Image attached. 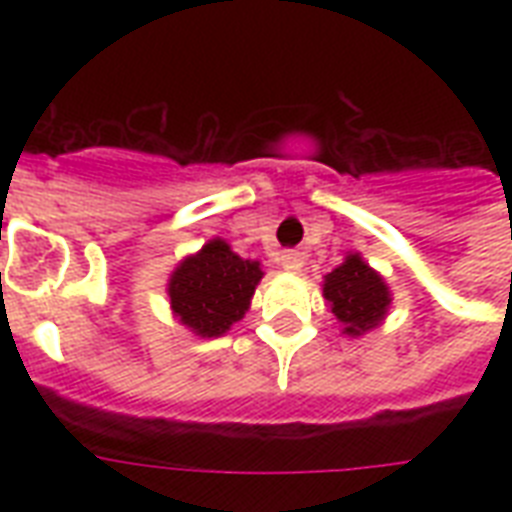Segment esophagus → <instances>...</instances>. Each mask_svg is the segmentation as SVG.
Instances as JSON below:
<instances>
[{
	"mask_svg": "<svg viewBox=\"0 0 512 512\" xmlns=\"http://www.w3.org/2000/svg\"><path fill=\"white\" fill-rule=\"evenodd\" d=\"M279 263H281V268H284V271L297 273L305 265V255H303V252H297V249H287V252H281Z\"/></svg>",
	"mask_w": 512,
	"mask_h": 512,
	"instance_id": "obj_1",
	"label": "esophagus"
}]
</instances>
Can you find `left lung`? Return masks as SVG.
<instances>
[{"label": "left lung", "mask_w": 512, "mask_h": 512, "mask_svg": "<svg viewBox=\"0 0 512 512\" xmlns=\"http://www.w3.org/2000/svg\"><path fill=\"white\" fill-rule=\"evenodd\" d=\"M324 297L348 335L377 327L390 305L385 281L358 255H350L324 279Z\"/></svg>", "instance_id": "obj_1"}]
</instances>
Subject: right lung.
<instances>
[{"label":"right lung","mask_w":512,"mask_h":512,"mask_svg":"<svg viewBox=\"0 0 512 512\" xmlns=\"http://www.w3.org/2000/svg\"><path fill=\"white\" fill-rule=\"evenodd\" d=\"M260 279V263L241 260L225 241H209L199 255L185 257L172 273V311L196 335H223L247 313Z\"/></svg>","instance_id":"right-lung-1"}]
</instances>
